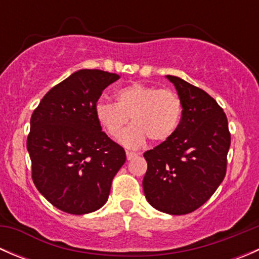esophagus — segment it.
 <instances>
[{
	"instance_id": "1",
	"label": "esophagus",
	"mask_w": 259,
	"mask_h": 259,
	"mask_svg": "<svg viewBox=\"0 0 259 259\" xmlns=\"http://www.w3.org/2000/svg\"><path fill=\"white\" fill-rule=\"evenodd\" d=\"M137 156H138V154L132 153V151H126V159H127V160H132V159L137 158Z\"/></svg>"
}]
</instances>
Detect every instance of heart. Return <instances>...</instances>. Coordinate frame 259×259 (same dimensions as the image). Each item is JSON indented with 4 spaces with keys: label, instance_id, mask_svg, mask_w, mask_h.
Returning a JSON list of instances; mask_svg holds the SVG:
<instances>
[{
    "label": "heart",
    "instance_id": "obj_1",
    "mask_svg": "<svg viewBox=\"0 0 259 259\" xmlns=\"http://www.w3.org/2000/svg\"><path fill=\"white\" fill-rule=\"evenodd\" d=\"M95 117L110 137H117L132 120L133 124L122 132L119 142L129 149L140 148L150 138L154 142L169 139L178 129L182 116L179 96L171 90L135 82L116 91V103L100 100L94 106Z\"/></svg>",
    "mask_w": 259,
    "mask_h": 259
}]
</instances>
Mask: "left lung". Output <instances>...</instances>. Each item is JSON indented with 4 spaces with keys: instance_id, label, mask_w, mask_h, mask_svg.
Instances as JSON below:
<instances>
[{
    "instance_id": "obj_1",
    "label": "left lung",
    "mask_w": 259,
    "mask_h": 259,
    "mask_svg": "<svg viewBox=\"0 0 259 259\" xmlns=\"http://www.w3.org/2000/svg\"><path fill=\"white\" fill-rule=\"evenodd\" d=\"M182 103L178 129L144 153L143 189L151 207L163 213H192L213 195L226 177L231 146L223 109L202 89L166 75Z\"/></svg>"
}]
</instances>
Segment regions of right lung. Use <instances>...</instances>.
Instances as JSON below:
<instances>
[{
    "instance_id": "add662e5",
    "label": "right lung",
    "mask_w": 259,
    "mask_h": 259,
    "mask_svg": "<svg viewBox=\"0 0 259 259\" xmlns=\"http://www.w3.org/2000/svg\"><path fill=\"white\" fill-rule=\"evenodd\" d=\"M119 75L82 69L57 83L31 116L27 150L38 192L57 209L88 214L108 202L125 150L101 132L96 101Z\"/></svg>"
}]
</instances>
